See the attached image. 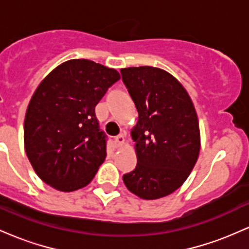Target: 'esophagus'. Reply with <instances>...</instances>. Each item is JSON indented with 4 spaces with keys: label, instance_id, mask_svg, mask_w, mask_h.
Listing matches in <instances>:
<instances>
[{
    "label": "esophagus",
    "instance_id": "obj_1",
    "mask_svg": "<svg viewBox=\"0 0 249 249\" xmlns=\"http://www.w3.org/2000/svg\"><path fill=\"white\" fill-rule=\"evenodd\" d=\"M124 142H125V139H124V136H123V134H119V136H117L115 138V144L117 147H121L122 145L124 144Z\"/></svg>",
    "mask_w": 249,
    "mask_h": 249
}]
</instances>
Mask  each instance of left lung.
<instances>
[{
	"instance_id": "left-lung-1",
	"label": "left lung",
	"mask_w": 249,
	"mask_h": 249,
	"mask_svg": "<svg viewBox=\"0 0 249 249\" xmlns=\"http://www.w3.org/2000/svg\"><path fill=\"white\" fill-rule=\"evenodd\" d=\"M122 79L138 111L131 130L137 166L123 176L130 192L145 200L178 190L198 160V116L176 77L153 67L125 68Z\"/></svg>"
}]
</instances>
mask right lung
Listing matches in <instances>:
<instances>
[{"mask_svg": "<svg viewBox=\"0 0 249 249\" xmlns=\"http://www.w3.org/2000/svg\"><path fill=\"white\" fill-rule=\"evenodd\" d=\"M118 71L89 59L62 63L39 83L24 119V147L37 176L62 192L87 186L107 157L95 113Z\"/></svg>", "mask_w": 249, "mask_h": 249, "instance_id": "add662e5", "label": "right lung"}]
</instances>
